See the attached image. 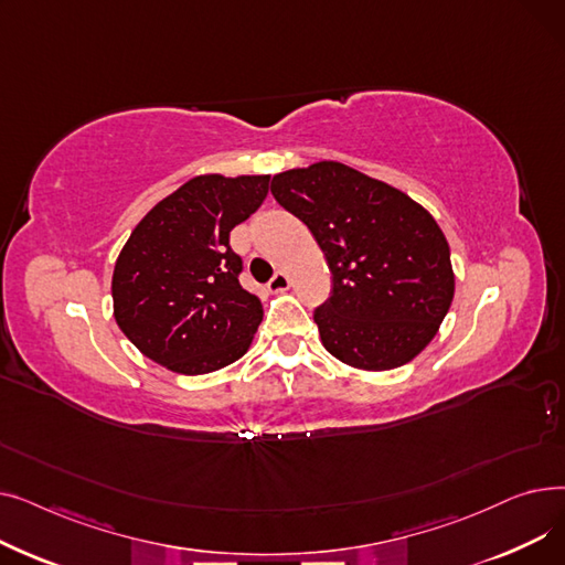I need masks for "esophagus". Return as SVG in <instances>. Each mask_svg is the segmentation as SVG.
Returning <instances> with one entry per match:
<instances>
[{"mask_svg": "<svg viewBox=\"0 0 565 565\" xmlns=\"http://www.w3.org/2000/svg\"><path fill=\"white\" fill-rule=\"evenodd\" d=\"M267 288H270L273 292H284V290H288L290 288V279H288V275L286 273H275L273 275V279H270V284H267Z\"/></svg>", "mask_w": 565, "mask_h": 565, "instance_id": "esophagus-1", "label": "esophagus"}]
</instances>
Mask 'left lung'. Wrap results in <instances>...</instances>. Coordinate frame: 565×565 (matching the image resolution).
Segmentation results:
<instances>
[{
	"label": "left lung",
	"instance_id": "obj_1",
	"mask_svg": "<svg viewBox=\"0 0 565 565\" xmlns=\"http://www.w3.org/2000/svg\"><path fill=\"white\" fill-rule=\"evenodd\" d=\"M270 190L328 258L334 292L313 313L324 350L360 371L422 354L456 292L449 243L426 207L334 160L281 171Z\"/></svg>",
	"mask_w": 565,
	"mask_h": 565
}]
</instances>
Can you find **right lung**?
Here are the masks:
<instances>
[{
  "label": "right lung",
  "mask_w": 565,
  "mask_h": 565,
  "mask_svg": "<svg viewBox=\"0 0 565 565\" xmlns=\"http://www.w3.org/2000/svg\"><path fill=\"white\" fill-rule=\"evenodd\" d=\"M270 175L203 173L132 228L111 275L114 318L156 364L203 375L249 350L263 305L237 281L228 233L267 196Z\"/></svg>",
  "instance_id": "add662e5"
}]
</instances>
